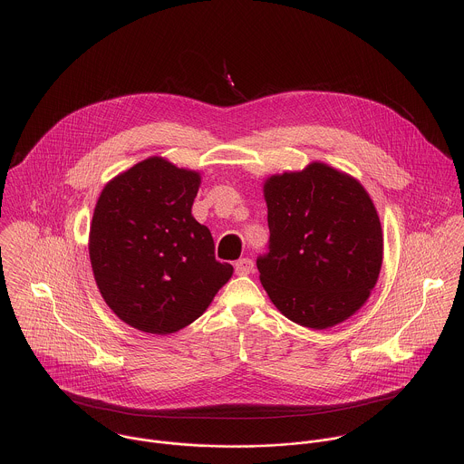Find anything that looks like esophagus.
Instances as JSON below:
<instances>
[{"label":"esophagus","mask_w":464,"mask_h":464,"mask_svg":"<svg viewBox=\"0 0 464 464\" xmlns=\"http://www.w3.org/2000/svg\"><path fill=\"white\" fill-rule=\"evenodd\" d=\"M234 267H236V273H237V275H250V273L254 271V261L248 259V257H245V259L236 261Z\"/></svg>","instance_id":"esophagus-1"}]
</instances>
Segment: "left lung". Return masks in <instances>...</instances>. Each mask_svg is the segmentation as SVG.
Instances as JSON below:
<instances>
[{"label": "left lung", "mask_w": 464, "mask_h": 464, "mask_svg": "<svg viewBox=\"0 0 464 464\" xmlns=\"http://www.w3.org/2000/svg\"><path fill=\"white\" fill-rule=\"evenodd\" d=\"M269 243L257 257L263 287L291 322L322 331L368 300L382 266L375 205L352 177L313 162L265 184Z\"/></svg>", "instance_id": "obj_1"}]
</instances>
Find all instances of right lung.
<instances>
[{
	"label": "right lung",
	"mask_w": 464,
	"mask_h": 464,
	"mask_svg": "<svg viewBox=\"0 0 464 464\" xmlns=\"http://www.w3.org/2000/svg\"><path fill=\"white\" fill-rule=\"evenodd\" d=\"M199 173L150 157L102 191L89 232L98 289L137 331L173 334L199 318L234 267L191 208Z\"/></svg>",
	"instance_id": "add662e5"
}]
</instances>
